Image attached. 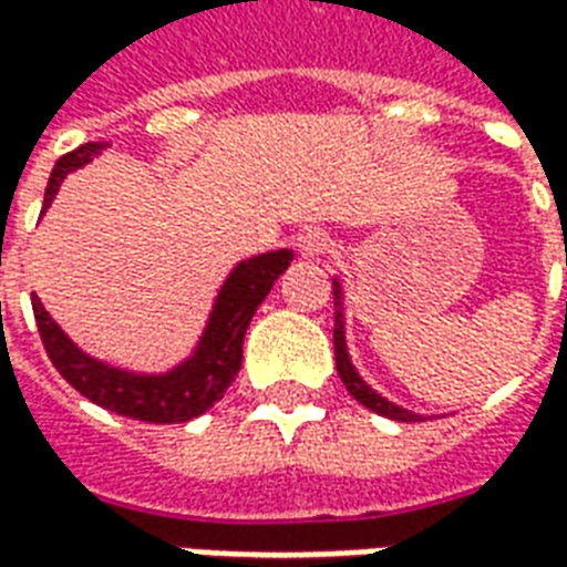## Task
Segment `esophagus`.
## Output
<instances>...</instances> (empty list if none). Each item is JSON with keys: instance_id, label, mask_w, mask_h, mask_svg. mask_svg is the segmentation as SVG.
<instances>
[{"instance_id": "1", "label": "esophagus", "mask_w": 567, "mask_h": 567, "mask_svg": "<svg viewBox=\"0 0 567 567\" xmlns=\"http://www.w3.org/2000/svg\"><path fill=\"white\" fill-rule=\"evenodd\" d=\"M328 248H331V236H328V230H321V227H307V230H300V236H297V251L303 258H319Z\"/></svg>"}]
</instances>
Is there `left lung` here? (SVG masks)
<instances>
[{"label": "left lung", "mask_w": 567, "mask_h": 567, "mask_svg": "<svg viewBox=\"0 0 567 567\" xmlns=\"http://www.w3.org/2000/svg\"><path fill=\"white\" fill-rule=\"evenodd\" d=\"M565 264H567V251H565ZM333 352H337V373H340V380L349 389V394L355 398L358 404H364L373 413H380V416L398 419V422H413V419H422L416 413H410V410H401V406H394L392 401H385L380 394L370 389L368 382L361 380L352 368V361H349V352H346V328H343V291H340V282L333 279Z\"/></svg>", "instance_id": "8db88e82"}]
</instances>
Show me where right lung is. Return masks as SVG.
<instances>
[{"label": "right lung", "mask_w": 567, "mask_h": 567, "mask_svg": "<svg viewBox=\"0 0 567 567\" xmlns=\"http://www.w3.org/2000/svg\"><path fill=\"white\" fill-rule=\"evenodd\" d=\"M103 148V142H87L56 161L54 173L44 187L42 212L51 206L63 178ZM291 258H295L291 248H279V251H267V255L236 264V270L227 276V282L218 291L209 324L199 337L194 355L169 373H157V377L109 368L103 361L84 355L79 346L60 331V324L48 316L39 297H32V312H35L39 333H42L44 352L75 392L84 394L93 404L112 410L117 416L175 425V422H187V419L206 413L230 389V382L243 368V337L248 331V321L260 307V300L270 295L272 282L288 270Z\"/></svg>", "instance_id": "right-lung-1"}]
</instances>
